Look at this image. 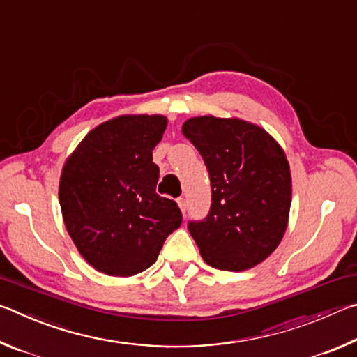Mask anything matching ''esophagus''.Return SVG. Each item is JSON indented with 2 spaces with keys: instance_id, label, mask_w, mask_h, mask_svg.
I'll return each instance as SVG.
<instances>
[{
  "instance_id": "obj_1",
  "label": "esophagus",
  "mask_w": 357,
  "mask_h": 357,
  "mask_svg": "<svg viewBox=\"0 0 357 357\" xmlns=\"http://www.w3.org/2000/svg\"><path fill=\"white\" fill-rule=\"evenodd\" d=\"M178 206H179V209H181V213L183 214H185V211H187V202H185V198H178Z\"/></svg>"
}]
</instances>
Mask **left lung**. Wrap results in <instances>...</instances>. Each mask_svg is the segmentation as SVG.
I'll return each mask as SVG.
<instances>
[{"label": "left lung", "mask_w": 357, "mask_h": 357, "mask_svg": "<svg viewBox=\"0 0 357 357\" xmlns=\"http://www.w3.org/2000/svg\"><path fill=\"white\" fill-rule=\"evenodd\" d=\"M183 134L202 154L213 192L206 219L189 223L203 259L231 273L264 261L288 227L285 151L263 128L239 118L195 116L183 124Z\"/></svg>", "instance_id": "obj_1"}]
</instances>
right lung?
<instances>
[{
    "label": "right lung",
    "instance_id": "obj_1",
    "mask_svg": "<svg viewBox=\"0 0 357 357\" xmlns=\"http://www.w3.org/2000/svg\"><path fill=\"white\" fill-rule=\"evenodd\" d=\"M167 124L164 114H121L89 130L64 162V225L84 261L99 273H143L183 222L178 204L155 193L159 167L153 149Z\"/></svg>",
    "mask_w": 357,
    "mask_h": 357
}]
</instances>
